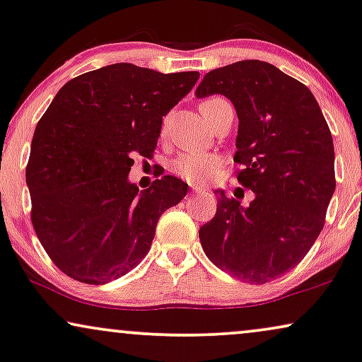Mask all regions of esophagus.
I'll list each match as a JSON object with an SVG mask.
<instances>
[{"instance_id": "1", "label": "esophagus", "mask_w": 362, "mask_h": 362, "mask_svg": "<svg viewBox=\"0 0 362 362\" xmlns=\"http://www.w3.org/2000/svg\"><path fill=\"white\" fill-rule=\"evenodd\" d=\"M192 194H197V195H204V194H205V190L199 189V187H194V185H192Z\"/></svg>"}]
</instances>
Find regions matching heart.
Wrapping results in <instances>:
<instances>
[{
  "label": "heart",
  "mask_w": 362,
  "mask_h": 362,
  "mask_svg": "<svg viewBox=\"0 0 362 362\" xmlns=\"http://www.w3.org/2000/svg\"><path fill=\"white\" fill-rule=\"evenodd\" d=\"M221 100L222 98H210L207 102L200 105V107L221 102ZM218 165H221V160H218L217 155L214 153H184L173 162L172 170L175 172L178 177L184 178V180L190 182V184L204 185L209 184V182L215 177V173L218 170Z\"/></svg>",
  "instance_id": "heart-1"
}]
</instances>
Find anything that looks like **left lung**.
<instances>
[{
  "label": "left lung",
  "mask_w": 362,
  "mask_h": 362,
  "mask_svg": "<svg viewBox=\"0 0 362 362\" xmlns=\"http://www.w3.org/2000/svg\"><path fill=\"white\" fill-rule=\"evenodd\" d=\"M195 95H223L234 105L237 180L255 194L242 207L215 190L217 212L199 230L204 252L244 282L281 277L321 234L336 190L326 118L308 86L259 59L209 71Z\"/></svg>",
  "instance_id": "8db88e82"
}]
</instances>
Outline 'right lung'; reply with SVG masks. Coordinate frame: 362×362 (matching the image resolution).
I'll return each instance as SVG.
<instances>
[{"label": "right lung", "mask_w": 362, "mask_h": 362, "mask_svg": "<svg viewBox=\"0 0 362 362\" xmlns=\"http://www.w3.org/2000/svg\"><path fill=\"white\" fill-rule=\"evenodd\" d=\"M199 76L115 63L59 88L36 125L26 184L36 235L66 276L100 286L148 254L160 215L189 185L163 175L139 192L132 157L152 155L162 118Z\"/></svg>", "instance_id": "obj_1"}]
</instances>
